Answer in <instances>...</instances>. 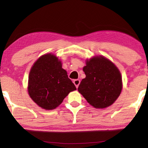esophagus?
<instances>
[{
  "label": "esophagus",
  "mask_w": 148,
  "mask_h": 148,
  "mask_svg": "<svg viewBox=\"0 0 148 148\" xmlns=\"http://www.w3.org/2000/svg\"><path fill=\"white\" fill-rule=\"evenodd\" d=\"M73 83H74V84L75 85L76 88H78V87H79V84H80V80L79 79H75L73 81Z\"/></svg>",
  "instance_id": "esophagus-1"
}]
</instances>
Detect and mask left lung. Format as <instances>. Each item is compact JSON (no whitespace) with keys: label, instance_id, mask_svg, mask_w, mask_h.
I'll list each match as a JSON object with an SVG mask.
<instances>
[{"label":"left lung","instance_id":"8db88e82","mask_svg":"<svg viewBox=\"0 0 148 148\" xmlns=\"http://www.w3.org/2000/svg\"><path fill=\"white\" fill-rule=\"evenodd\" d=\"M86 78L78 90L92 106L98 108L111 106L120 95L123 87L118 69L104 57L92 58L84 67Z\"/></svg>","mask_w":148,"mask_h":148}]
</instances>
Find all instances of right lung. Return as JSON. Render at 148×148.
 Returning a JSON list of instances; mask_svg holds the SVG:
<instances>
[{"instance_id":"add662e5","label":"right lung","mask_w":148,"mask_h":148,"mask_svg":"<svg viewBox=\"0 0 148 148\" xmlns=\"http://www.w3.org/2000/svg\"><path fill=\"white\" fill-rule=\"evenodd\" d=\"M75 90V86L55 56L51 53L42 56L32 67L28 79V93L42 108L54 109Z\"/></svg>"}]
</instances>
